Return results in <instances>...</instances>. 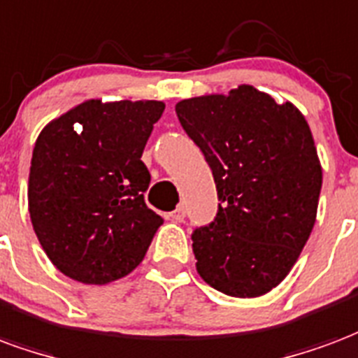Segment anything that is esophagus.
<instances>
[{"label":"esophagus","instance_id":"obj_1","mask_svg":"<svg viewBox=\"0 0 358 358\" xmlns=\"http://www.w3.org/2000/svg\"><path fill=\"white\" fill-rule=\"evenodd\" d=\"M184 216H186V208H184V205H178L171 214H169V218H171L172 222H182Z\"/></svg>","mask_w":358,"mask_h":358}]
</instances>
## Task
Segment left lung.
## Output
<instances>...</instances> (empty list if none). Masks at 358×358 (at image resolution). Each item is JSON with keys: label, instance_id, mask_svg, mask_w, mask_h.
<instances>
[{"label": "left lung", "instance_id": "8db88e82", "mask_svg": "<svg viewBox=\"0 0 358 358\" xmlns=\"http://www.w3.org/2000/svg\"><path fill=\"white\" fill-rule=\"evenodd\" d=\"M176 115L199 145L218 192L213 224L192 235L197 273L235 298L285 279L313 231L322 169L306 117L252 85L180 100Z\"/></svg>", "mask_w": 358, "mask_h": 358}]
</instances>
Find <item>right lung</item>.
<instances>
[{
  "instance_id": "obj_1",
  "label": "right lung",
  "mask_w": 358,
  "mask_h": 358,
  "mask_svg": "<svg viewBox=\"0 0 358 358\" xmlns=\"http://www.w3.org/2000/svg\"><path fill=\"white\" fill-rule=\"evenodd\" d=\"M165 112L159 100H85L39 132L28 210L52 266L83 285H108L144 260L163 218L148 208L142 152Z\"/></svg>"
}]
</instances>
